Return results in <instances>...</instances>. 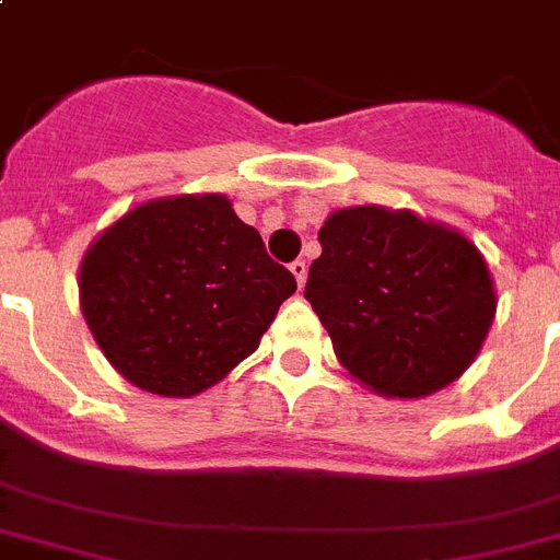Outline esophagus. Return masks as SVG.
Segmentation results:
<instances>
[{
	"mask_svg": "<svg viewBox=\"0 0 560 560\" xmlns=\"http://www.w3.org/2000/svg\"><path fill=\"white\" fill-rule=\"evenodd\" d=\"M290 273L295 276V281H299V287H304V281H307V261H304V259H295L293 265H290Z\"/></svg>",
	"mask_w": 560,
	"mask_h": 560,
	"instance_id": "esophagus-1",
	"label": "esophagus"
}]
</instances>
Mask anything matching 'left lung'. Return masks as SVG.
I'll return each instance as SVG.
<instances>
[{"mask_svg":"<svg viewBox=\"0 0 560 560\" xmlns=\"http://www.w3.org/2000/svg\"><path fill=\"white\" fill-rule=\"evenodd\" d=\"M304 299L352 381L417 400L476 361L495 318V284L456 228L383 206L338 208L318 231Z\"/></svg>","mask_w":560,"mask_h":560,"instance_id":"8db88e82","label":"left lung"}]
</instances>
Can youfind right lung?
I'll return each mask as SVG.
<instances>
[{"mask_svg":"<svg viewBox=\"0 0 560 560\" xmlns=\"http://www.w3.org/2000/svg\"><path fill=\"white\" fill-rule=\"evenodd\" d=\"M295 293L225 194L145 199L92 240L78 301L115 372L160 397H194L259 349Z\"/></svg>","mask_w":560,"mask_h":560,"instance_id":"add662e5","label":"right lung"}]
</instances>
